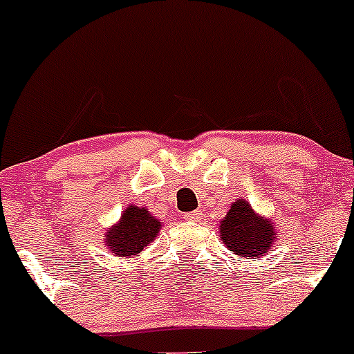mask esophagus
Masks as SVG:
<instances>
[{
    "label": "esophagus",
    "mask_w": 354,
    "mask_h": 354,
    "mask_svg": "<svg viewBox=\"0 0 354 354\" xmlns=\"http://www.w3.org/2000/svg\"><path fill=\"white\" fill-rule=\"evenodd\" d=\"M185 218L189 221H198V220H201V213L200 212H189V213H186Z\"/></svg>",
    "instance_id": "34e87169"
}]
</instances>
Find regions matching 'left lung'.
<instances>
[{"label":"left lung","mask_w":354,"mask_h":354,"mask_svg":"<svg viewBox=\"0 0 354 354\" xmlns=\"http://www.w3.org/2000/svg\"><path fill=\"white\" fill-rule=\"evenodd\" d=\"M220 240L242 259H262L277 242V225L259 215L245 200H235L220 221Z\"/></svg>","instance_id":"1"}]
</instances>
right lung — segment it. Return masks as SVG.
Listing matches in <instances>:
<instances>
[{"label": "right lung", "mask_w": 354, "mask_h": 354, "mask_svg": "<svg viewBox=\"0 0 354 354\" xmlns=\"http://www.w3.org/2000/svg\"><path fill=\"white\" fill-rule=\"evenodd\" d=\"M161 227V221L151 215L147 208L127 205L118 223L106 230L104 243L115 257L131 259L141 254L156 239Z\"/></svg>", "instance_id": "right-lung-1"}]
</instances>
